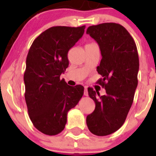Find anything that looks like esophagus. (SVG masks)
Returning <instances> with one entry per match:
<instances>
[{"instance_id":"esophagus-1","label":"esophagus","mask_w":156,"mask_h":156,"mask_svg":"<svg viewBox=\"0 0 156 156\" xmlns=\"http://www.w3.org/2000/svg\"><path fill=\"white\" fill-rule=\"evenodd\" d=\"M84 96H88V91L87 88H84Z\"/></svg>"}]
</instances>
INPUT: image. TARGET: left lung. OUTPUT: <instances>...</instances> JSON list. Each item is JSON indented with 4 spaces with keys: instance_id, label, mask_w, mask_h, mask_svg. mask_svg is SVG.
I'll return each instance as SVG.
<instances>
[{
    "instance_id": "8db88e82",
    "label": "left lung",
    "mask_w": 156,
    "mask_h": 156,
    "mask_svg": "<svg viewBox=\"0 0 156 156\" xmlns=\"http://www.w3.org/2000/svg\"><path fill=\"white\" fill-rule=\"evenodd\" d=\"M100 46L102 59L97 71L103 78L97 82L106 89L100 96L91 87L88 95L95 102V109L87 116L90 131L106 136L125 123L137 87L139 56L134 40L120 24L106 23L87 28Z\"/></svg>"
}]
</instances>
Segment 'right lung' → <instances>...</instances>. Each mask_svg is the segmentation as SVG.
Here are the masks:
<instances>
[{
	"label": "right lung",
	"instance_id": "right-lung-1",
	"mask_svg": "<svg viewBox=\"0 0 156 156\" xmlns=\"http://www.w3.org/2000/svg\"><path fill=\"white\" fill-rule=\"evenodd\" d=\"M81 27L53 26L34 39L26 58L25 99L33 125L44 134L65 128L67 114L84 94V87H71L60 75L69 66L68 52L84 34Z\"/></svg>",
	"mask_w": 156,
	"mask_h": 156
}]
</instances>
